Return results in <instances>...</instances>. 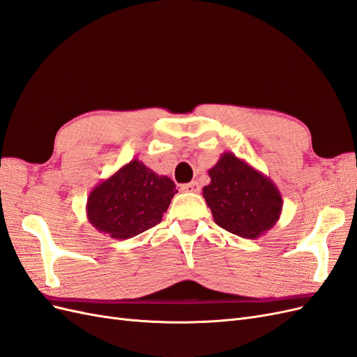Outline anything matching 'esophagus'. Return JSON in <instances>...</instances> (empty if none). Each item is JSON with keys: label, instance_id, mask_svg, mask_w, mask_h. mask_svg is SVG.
Returning a JSON list of instances; mask_svg holds the SVG:
<instances>
[{"label": "esophagus", "instance_id": "34e87169", "mask_svg": "<svg viewBox=\"0 0 357 357\" xmlns=\"http://www.w3.org/2000/svg\"><path fill=\"white\" fill-rule=\"evenodd\" d=\"M181 190L198 193L201 190V186H199L198 181H190V183H188V185H181Z\"/></svg>", "mask_w": 357, "mask_h": 357}]
</instances>
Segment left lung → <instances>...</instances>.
<instances>
[{"label": "left lung", "mask_w": 357, "mask_h": 357, "mask_svg": "<svg viewBox=\"0 0 357 357\" xmlns=\"http://www.w3.org/2000/svg\"><path fill=\"white\" fill-rule=\"evenodd\" d=\"M204 186L202 197L220 228L255 240L274 228L283 210L275 183L231 152L222 153Z\"/></svg>", "instance_id": "1"}]
</instances>
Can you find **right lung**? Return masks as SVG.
<instances>
[{
	"label": "right lung",
	"instance_id": "obj_1",
	"mask_svg": "<svg viewBox=\"0 0 357 357\" xmlns=\"http://www.w3.org/2000/svg\"><path fill=\"white\" fill-rule=\"evenodd\" d=\"M176 193L169 177L132 159L92 189L86 215L98 232L128 240L160 223Z\"/></svg>",
	"mask_w": 357,
	"mask_h": 357
}]
</instances>
